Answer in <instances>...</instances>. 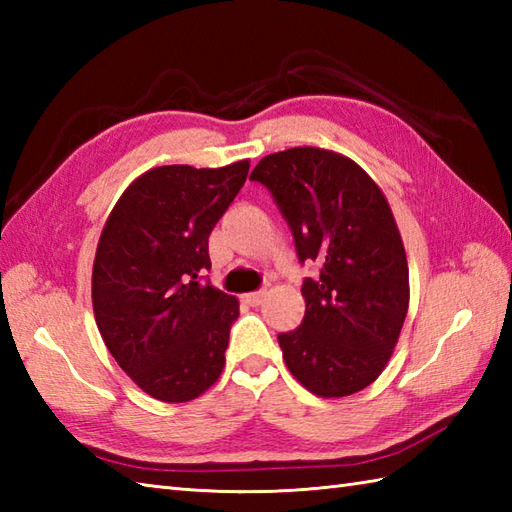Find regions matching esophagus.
Returning <instances> with one entry per match:
<instances>
[{"label": "esophagus", "mask_w": 512, "mask_h": 512, "mask_svg": "<svg viewBox=\"0 0 512 512\" xmlns=\"http://www.w3.org/2000/svg\"><path fill=\"white\" fill-rule=\"evenodd\" d=\"M264 295H266V290L248 292V295H244V301L248 303V306H253V308H257V306H262V301H264Z\"/></svg>", "instance_id": "1"}]
</instances>
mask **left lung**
Segmentation results:
<instances>
[{
    "instance_id": "1",
    "label": "left lung",
    "mask_w": 512,
    "mask_h": 512,
    "mask_svg": "<svg viewBox=\"0 0 512 512\" xmlns=\"http://www.w3.org/2000/svg\"><path fill=\"white\" fill-rule=\"evenodd\" d=\"M250 180L273 193L295 237L306 314L281 332L286 367L321 398L372 385L398 343L409 308V266L383 191L354 160L319 147H292L259 160Z\"/></svg>"
}]
</instances>
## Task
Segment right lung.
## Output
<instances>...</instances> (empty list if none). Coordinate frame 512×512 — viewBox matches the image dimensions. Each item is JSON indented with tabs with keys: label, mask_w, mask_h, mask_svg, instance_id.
<instances>
[{
	"label": "right lung",
	"mask_w": 512,
	"mask_h": 512,
	"mask_svg": "<svg viewBox=\"0 0 512 512\" xmlns=\"http://www.w3.org/2000/svg\"><path fill=\"white\" fill-rule=\"evenodd\" d=\"M248 160L220 169L154 167L118 198L96 248L92 306L107 350L162 402H189L224 369L235 297L202 284L209 235L248 176Z\"/></svg>",
	"instance_id": "right-lung-1"
}]
</instances>
